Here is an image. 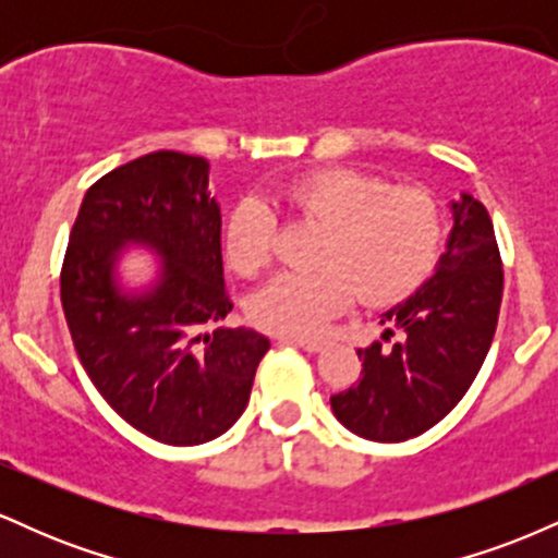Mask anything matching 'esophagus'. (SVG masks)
Instances as JSON below:
<instances>
[{"instance_id":"obj_1","label":"esophagus","mask_w":558,"mask_h":558,"mask_svg":"<svg viewBox=\"0 0 558 558\" xmlns=\"http://www.w3.org/2000/svg\"><path fill=\"white\" fill-rule=\"evenodd\" d=\"M280 341L296 343L299 349L310 351V354H317V351H323V341H312V338H280Z\"/></svg>"}]
</instances>
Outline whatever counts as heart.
<instances>
[{
    "mask_svg": "<svg viewBox=\"0 0 558 558\" xmlns=\"http://www.w3.org/2000/svg\"><path fill=\"white\" fill-rule=\"evenodd\" d=\"M296 220L325 230L315 275H280L248 301L262 330L315 336L360 293L388 304L425 278L444 239V215L425 189H390L388 181L351 168L306 172L280 191ZM278 215L246 196L230 209L222 246L235 272L257 275L272 262Z\"/></svg>",
    "mask_w": 558,
    "mask_h": 558,
    "instance_id": "1",
    "label": "heart"
}]
</instances>
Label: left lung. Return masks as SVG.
<instances>
[{
	"mask_svg": "<svg viewBox=\"0 0 558 558\" xmlns=\"http://www.w3.org/2000/svg\"><path fill=\"white\" fill-rule=\"evenodd\" d=\"M435 275L380 323L390 349H360L356 386L330 396L332 414L360 438L401 444L417 438L462 401L493 343L504 296V267L488 209L462 194Z\"/></svg>",
	"mask_w": 558,
	"mask_h": 558,
	"instance_id": "8db88e82",
	"label": "left lung"
}]
</instances>
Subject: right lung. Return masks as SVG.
I'll return each instance as SVG.
<instances>
[{
	"mask_svg": "<svg viewBox=\"0 0 558 558\" xmlns=\"http://www.w3.org/2000/svg\"><path fill=\"white\" fill-rule=\"evenodd\" d=\"M209 162L151 151L101 175L83 196L62 259L60 296L75 354L114 412L168 446H198L241 417L270 341L220 328V207ZM125 242L163 257L146 294H125L113 262Z\"/></svg>",
	"mask_w": 558,
	"mask_h": 558,
	"instance_id": "add662e5",
	"label": "right lung"
}]
</instances>
